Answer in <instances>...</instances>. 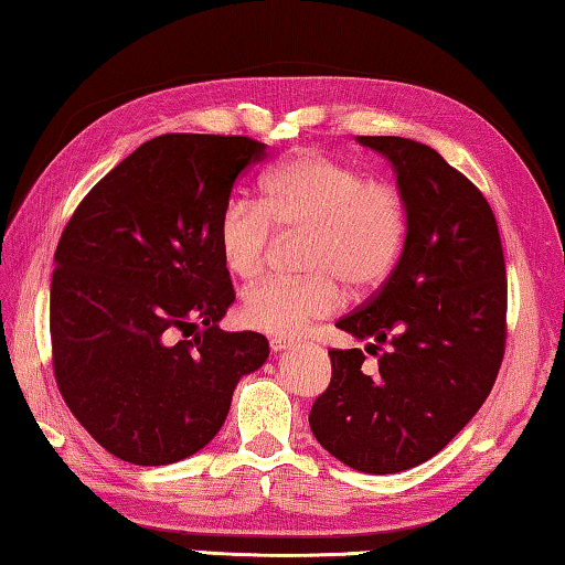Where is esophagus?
<instances>
[{
  "mask_svg": "<svg viewBox=\"0 0 565 565\" xmlns=\"http://www.w3.org/2000/svg\"><path fill=\"white\" fill-rule=\"evenodd\" d=\"M291 344H294L291 339H286V337H271V339H268V347H271V352H281V349L291 347Z\"/></svg>",
  "mask_w": 565,
  "mask_h": 565,
  "instance_id": "esophagus-1",
  "label": "esophagus"
}]
</instances>
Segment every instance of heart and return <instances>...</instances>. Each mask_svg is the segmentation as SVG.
<instances>
[{"label": "heart", "mask_w": 565, "mask_h": 565, "mask_svg": "<svg viewBox=\"0 0 565 565\" xmlns=\"http://www.w3.org/2000/svg\"><path fill=\"white\" fill-rule=\"evenodd\" d=\"M281 234H307L299 281L268 279L246 289L241 321L264 334H301L354 294L377 291L395 274L409 234L407 201L395 183L374 181L321 150L281 160L262 175V201L234 195L221 209V262L238 279L264 271Z\"/></svg>", "instance_id": "obj_1"}]
</instances>
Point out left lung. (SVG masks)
I'll use <instances>...</instances> for the list:
<instances>
[{
  "instance_id": "1",
  "label": "left lung",
  "mask_w": 565,
  "mask_h": 565,
  "mask_svg": "<svg viewBox=\"0 0 565 565\" xmlns=\"http://www.w3.org/2000/svg\"><path fill=\"white\" fill-rule=\"evenodd\" d=\"M392 160L407 201L409 234L395 274L337 321L374 339L331 349V382L309 412L311 433L362 472L409 470L470 423L495 384L508 337L503 244L490 203L423 142L360 136Z\"/></svg>"
}]
</instances>
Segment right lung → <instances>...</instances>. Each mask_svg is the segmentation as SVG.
<instances>
[{"mask_svg":"<svg viewBox=\"0 0 565 565\" xmlns=\"http://www.w3.org/2000/svg\"><path fill=\"white\" fill-rule=\"evenodd\" d=\"M266 146L168 132L93 185L67 221L50 289L52 370L89 435L132 465L209 445L268 342L218 327L236 299L216 226Z\"/></svg>","mask_w":565,"mask_h":565,"instance_id":"add662e5","label":"right lung"}]
</instances>
